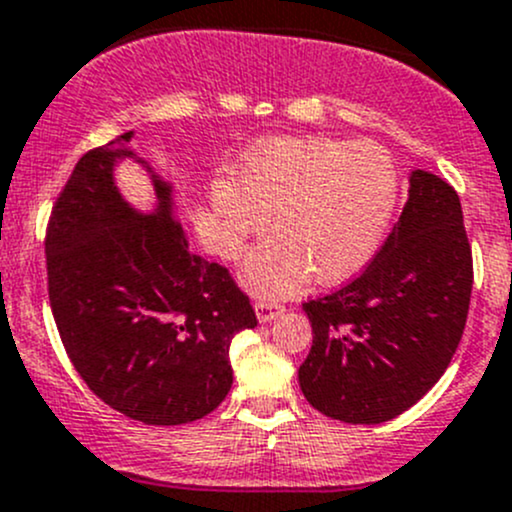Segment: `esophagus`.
Returning <instances> with one entry per match:
<instances>
[{"instance_id": "obj_1", "label": "esophagus", "mask_w": 512, "mask_h": 512, "mask_svg": "<svg viewBox=\"0 0 512 512\" xmlns=\"http://www.w3.org/2000/svg\"><path fill=\"white\" fill-rule=\"evenodd\" d=\"M254 310H256L258 323H271V320H276L278 315L283 313V305H278V303H256Z\"/></svg>"}]
</instances>
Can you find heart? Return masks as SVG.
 Masks as SVG:
<instances>
[{
    "instance_id": "b5f03b06",
    "label": "heart",
    "mask_w": 512,
    "mask_h": 512,
    "mask_svg": "<svg viewBox=\"0 0 512 512\" xmlns=\"http://www.w3.org/2000/svg\"><path fill=\"white\" fill-rule=\"evenodd\" d=\"M399 177L392 157L374 142L315 138L268 140L246 152L234 184L209 187L217 249L229 261L263 234L241 283L258 298L298 293L310 273L337 286L355 278L384 239L397 207Z\"/></svg>"
}]
</instances>
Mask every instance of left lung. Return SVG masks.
I'll use <instances>...</instances> for the list:
<instances>
[{"label": "left lung", "mask_w": 512, "mask_h": 512, "mask_svg": "<svg viewBox=\"0 0 512 512\" xmlns=\"http://www.w3.org/2000/svg\"><path fill=\"white\" fill-rule=\"evenodd\" d=\"M471 286L461 199L412 170L402 217L370 266L303 305L313 347L298 382L310 407L345 424H382L414 407L461 342Z\"/></svg>", "instance_id": "1"}]
</instances>
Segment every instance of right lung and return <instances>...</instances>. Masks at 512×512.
Returning a JSON list of instances; mask_svg holds the SVG:
<instances>
[{
    "label": "right lung",
    "instance_id": "1",
    "mask_svg": "<svg viewBox=\"0 0 512 512\" xmlns=\"http://www.w3.org/2000/svg\"><path fill=\"white\" fill-rule=\"evenodd\" d=\"M125 133L86 152L46 231L49 298L73 367L115 412L152 426L197 421L234 382L229 347L256 328L249 298L224 266L189 251L175 184ZM125 159L148 172L152 210L114 182Z\"/></svg>",
    "mask_w": 512,
    "mask_h": 512
}]
</instances>
